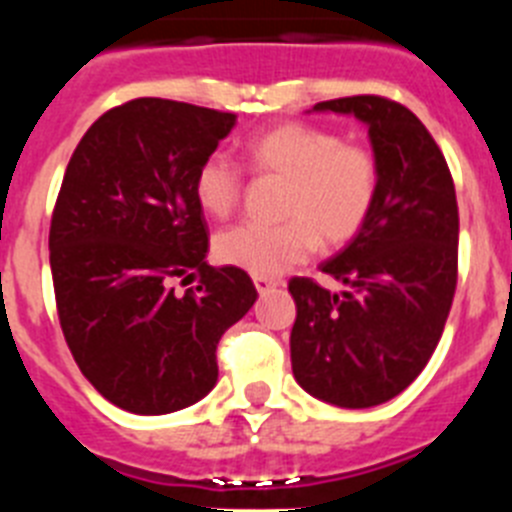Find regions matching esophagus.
I'll list each match as a JSON object with an SVG mask.
<instances>
[{
    "label": "esophagus",
    "mask_w": 512,
    "mask_h": 512,
    "mask_svg": "<svg viewBox=\"0 0 512 512\" xmlns=\"http://www.w3.org/2000/svg\"><path fill=\"white\" fill-rule=\"evenodd\" d=\"M253 284H256V289H259L261 295H264V292H269V289L279 287L277 279H269V277H253Z\"/></svg>",
    "instance_id": "obj_1"
}]
</instances>
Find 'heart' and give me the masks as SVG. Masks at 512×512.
I'll return each instance as SVG.
<instances>
[{
  "label": "heart",
  "instance_id": "1",
  "mask_svg": "<svg viewBox=\"0 0 512 512\" xmlns=\"http://www.w3.org/2000/svg\"><path fill=\"white\" fill-rule=\"evenodd\" d=\"M246 161L256 174L287 182L282 225L241 223L217 233L215 259L253 277H277L302 264L312 248H338L366 225L379 192V166L372 151L343 143L333 130L284 122L253 135ZM243 176L223 156L202 161L194 197L212 217H225L241 202Z\"/></svg>",
  "mask_w": 512,
  "mask_h": 512
}]
</instances>
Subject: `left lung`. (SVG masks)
<instances>
[{
  "instance_id": "left-lung-1",
  "label": "left lung",
  "mask_w": 512,
  "mask_h": 512,
  "mask_svg": "<svg viewBox=\"0 0 512 512\" xmlns=\"http://www.w3.org/2000/svg\"><path fill=\"white\" fill-rule=\"evenodd\" d=\"M310 112L366 125L379 192L364 228L320 264L346 289L289 282L297 305L292 374L328 405L374 408L410 387L441 341L456 289L454 182L436 140L402 104L364 94L318 102Z\"/></svg>"
}]
</instances>
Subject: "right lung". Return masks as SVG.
<instances>
[{
    "instance_id": "add662e5",
    "label": "right lung",
    "mask_w": 512,
    "mask_h": 512,
    "mask_svg": "<svg viewBox=\"0 0 512 512\" xmlns=\"http://www.w3.org/2000/svg\"><path fill=\"white\" fill-rule=\"evenodd\" d=\"M233 112L143 97L79 140L51 220L58 318L81 374L117 408L166 415L217 384V341L256 302L243 269L207 264L194 176ZM201 277L182 298L176 278Z\"/></svg>"
}]
</instances>
